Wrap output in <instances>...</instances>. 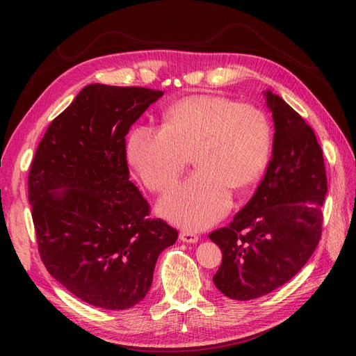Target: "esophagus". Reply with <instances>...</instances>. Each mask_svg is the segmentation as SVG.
<instances>
[{"label": "esophagus", "mask_w": 356, "mask_h": 356, "mask_svg": "<svg viewBox=\"0 0 356 356\" xmlns=\"http://www.w3.org/2000/svg\"><path fill=\"white\" fill-rule=\"evenodd\" d=\"M179 239L186 243H196L199 241V236L196 233H191V232H181Z\"/></svg>", "instance_id": "34e87169"}]
</instances>
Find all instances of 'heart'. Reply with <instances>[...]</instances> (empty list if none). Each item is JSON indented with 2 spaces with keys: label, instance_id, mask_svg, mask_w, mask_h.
I'll use <instances>...</instances> for the list:
<instances>
[{
  "label": "heart",
  "instance_id": "b5f03b06",
  "mask_svg": "<svg viewBox=\"0 0 356 356\" xmlns=\"http://www.w3.org/2000/svg\"><path fill=\"white\" fill-rule=\"evenodd\" d=\"M161 127L132 129L126 157L144 186L166 191L193 156L196 172L160 200L159 212L182 227L200 230L222 218L232 191L261 178L270 159L272 129L254 105L222 96H187L163 111Z\"/></svg>",
  "mask_w": 356,
  "mask_h": 356
}]
</instances>
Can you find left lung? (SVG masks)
<instances>
[{
    "label": "left lung",
    "instance_id": "8db88e82",
    "mask_svg": "<svg viewBox=\"0 0 356 356\" xmlns=\"http://www.w3.org/2000/svg\"><path fill=\"white\" fill-rule=\"evenodd\" d=\"M264 98L275 124L266 175L229 227L209 234L222 263L213 284L233 300L272 293L294 277L316 250L322 232L327 174L316 135L270 90Z\"/></svg>",
    "mask_w": 356,
    "mask_h": 356
}]
</instances>
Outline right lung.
Instances as JSON below:
<instances>
[{"mask_svg": "<svg viewBox=\"0 0 356 356\" xmlns=\"http://www.w3.org/2000/svg\"><path fill=\"white\" fill-rule=\"evenodd\" d=\"M163 92L89 84L47 127L28 177L38 251L75 297L106 310L131 309L153 282L160 252L178 232L147 220L129 181V129Z\"/></svg>", "mask_w": 356, "mask_h": 356, "instance_id": "1", "label": "right lung"}]
</instances>
